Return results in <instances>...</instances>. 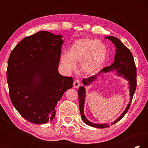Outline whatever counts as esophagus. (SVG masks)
Returning a JSON list of instances; mask_svg holds the SVG:
<instances>
[{
  "label": "esophagus",
  "mask_w": 148,
  "mask_h": 148,
  "mask_svg": "<svg viewBox=\"0 0 148 148\" xmlns=\"http://www.w3.org/2000/svg\"><path fill=\"white\" fill-rule=\"evenodd\" d=\"M79 86H80L79 80H78V79L74 80V87H75V88H77V87H79Z\"/></svg>",
  "instance_id": "obj_1"
}]
</instances>
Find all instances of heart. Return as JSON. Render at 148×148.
Masks as SVG:
<instances>
[{
	"label": "heart",
	"mask_w": 148,
	"mask_h": 148,
	"mask_svg": "<svg viewBox=\"0 0 148 148\" xmlns=\"http://www.w3.org/2000/svg\"><path fill=\"white\" fill-rule=\"evenodd\" d=\"M108 56L106 45L100 40L84 38L77 40L68 49V53L62 55L61 63L67 72L80 63V71L84 75H92L101 69Z\"/></svg>",
	"instance_id": "1"
}]
</instances>
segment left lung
Here are the masks:
<instances>
[{"label": "left lung", "instance_id": "left-lung-1", "mask_svg": "<svg viewBox=\"0 0 148 148\" xmlns=\"http://www.w3.org/2000/svg\"><path fill=\"white\" fill-rule=\"evenodd\" d=\"M106 38L111 40L114 44L115 46L116 47V55H115L114 62L112 63V64L107 67H105L101 72H99V74H101L102 72L107 73V72L110 71L116 70L117 74L118 76H122L125 79L129 81L130 96H131V99H130L131 101L129 102V104L127 105L125 111L123 112L122 114L116 121L114 123H112V125H114L123 117L125 114L128 112L130 106H131L132 97H133L136 87V65H135L134 58L131 51L120 41L119 39L113 36H107L106 37ZM97 77V76H92L89 77L88 78H84L82 79V83H83L84 86H88L90 84H91L92 82L95 81ZM85 97H86V90H85V88L83 86H82L78 89V99L80 114H81V116L83 121L87 125L93 127H96V128L104 129L110 127V125L108 123L95 124L93 123L90 122L89 120L87 119L84 113Z\"/></svg>", "mask_w": 148, "mask_h": 148}]
</instances>
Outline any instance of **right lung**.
<instances>
[{"label": "right lung", "instance_id": "1", "mask_svg": "<svg viewBox=\"0 0 148 148\" xmlns=\"http://www.w3.org/2000/svg\"><path fill=\"white\" fill-rule=\"evenodd\" d=\"M61 35L40 31L24 38L12 50L6 76L10 98L25 119L44 124L56 116V106L67 89L72 77L59 73Z\"/></svg>", "mask_w": 148, "mask_h": 148}]
</instances>
